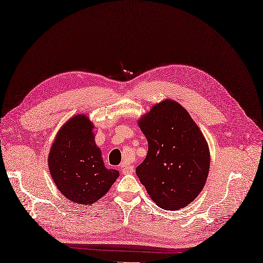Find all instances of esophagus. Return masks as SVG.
Returning a JSON list of instances; mask_svg holds the SVG:
<instances>
[{
	"label": "esophagus",
	"instance_id": "1",
	"mask_svg": "<svg viewBox=\"0 0 263 263\" xmlns=\"http://www.w3.org/2000/svg\"><path fill=\"white\" fill-rule=\"evenodd\" d=\"M121 171L123 174H132L134 172V166L127 165V164H123L121 165Z\"/></svg>",
	"mask_w": 263,
	"mask_h": 263
}]
</instances>
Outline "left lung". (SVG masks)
<instances>
[{"label": "left lung", "mask_w": 263, "mask_h": 263, "mask_svg": "<svg viewBox=\"0 0 263 263\" xmlns=\"http://www.w3.org/2000/svg\"><path fill=\"white\" fill-rule=\"evenodd\" d=\"M138 125L148 140V153L136 174L157 205L182 209L201 193L209 174L210 152L203 134L173 100L156 104Z\"/></svg>", "instance_id": "left-lung-1"}]
</instances>
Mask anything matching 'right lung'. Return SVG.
Wrapping results in <instances>:
<instances>
[{
    "label": "right lung",
    "instance_id": "1",
    "mask_svg": "<svg viewBox=\"0 0 263 263\" xmlns=\"http://www.w3.org/2000/svg\"><path fill=\"white\" fill-rule=\"evenodd\" d=\"M93 124L78 114L59 130L51 146L48 163L58 189L68 200L92 204L102 198L120 173L104 166L97 147Z\"/></svg>",
    "mask_w": 263,
    "mask_h": 263
}]
</instances>
